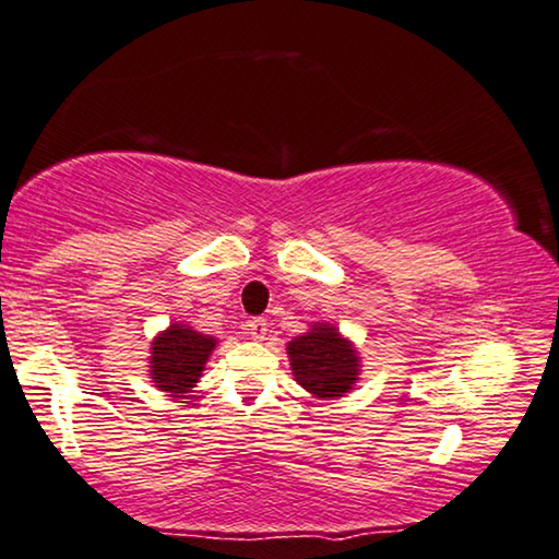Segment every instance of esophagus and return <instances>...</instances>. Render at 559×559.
Masks as SVG:
<instances>
[{
    "label": "esophagus",
    "mask_w": 559,
    "mask_h": 559,
    "mask_svg": "<svg viewBox=\"0 0 559 559\" xmlns=\"http://www.w3.org/2000/svg\"><path fill=\"white\" fill-rule=\"evenodd\" d=\"M248 334L253 336V340H265V334H269V321H265L263 317H258V319H250L248 321Z\"/></svg>",
    "instance_id": "1"
}]
</instances>
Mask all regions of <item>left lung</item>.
<instances>
[{
  "label": "left lung",
  "mask_w": 559,
  "mask_h": 559,
  "mask_svg": "<svg viewBox=\"0 0 559 559\" xmlns=\"http://www.w3.org/2000/svg\"><path fill=\"white\" fill-rule=\"evenodd\" d=\"M296 382L317 397H342L357 380V352L334 326H317L288 344Z\"/></svg>",
  "instance_id": "obj_1"
}]
</instances>
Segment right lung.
Segmentation results:
<instances>
[{
    "instance_id": "add662e5",
    "label": "right lung",
    "mask_w": 559,
    "mask_h": 559,
    "mask_svg": "<svg viewBox=\"0 0 559 559\" xmlns=\"http://www.w3.org/2000/svg\"><path fill=\"white\" fill-rule=\"evenodd\" d=\"M215 340L207 334L194 332L190 326L171 324L162 336H156L152 347V377L156 388L171 392L175 397H185L207 361Z\"/></svg>"
}]
</instances>
